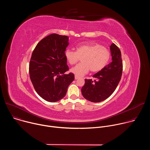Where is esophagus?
<instances>
[{
  "label": "esophagus",
  "instance_id": "34e87169",
  "mask_svg": "<svg viewBox=\"0 0 150 150\" xmlns=\"http://www.w3.org/2000/svg\"><path fill=\"white\" fill-rule=\"evenodd\" d=\"M79 78V77L78 76H75V79H78Z\"/></svg>",
  "mask_w": 150,
  "mask_h": 150
}]
</instances>
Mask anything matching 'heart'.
Instances as JSON below:
<instances>
[{"label":"heart","instance_id":"1","mask_svg":"<svg viewBox=\"0 0 150 150\" xmlns=\"http://www.w3.org/2000/svg\"><path fill=\"white\" fill-rule=\"evenodd\" d=\"M65 56L71 65L77 63L80 57L82 62L71 69L75 76L81 77L87 74L90 70L97 72L102 70L110 58V53L105 47L97 43H85L77 46L76 51L67 49Z\"/></svg>","mask_w":150,"mask_h":150}]
</instances>
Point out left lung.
<instances>
[{
  "instance_id": "obj_1",
  "label": "left lung",
  "mask_w": 150,
  "mask_h": 150,
  "mask_svg": "<svg viewBox=\"0 0 150 150\" xmlns=\"http://www.w3.org/2000/svg\"><path fill=\"white\" fill-rule=\"evenodd\" d=\"M110 50L112 62L94 74V80L85 79L81 89L83 97L91 102H100L109 97L121 79L123 64L120 50L114 43L110 46Z\"/></svg>"
}]
</instances>
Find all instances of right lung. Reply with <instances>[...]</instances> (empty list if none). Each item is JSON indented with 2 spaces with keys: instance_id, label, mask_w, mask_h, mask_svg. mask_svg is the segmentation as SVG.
Listing matches in <instances>:
<instances>
[{
  "instance_id": "add662e5",
  "label": "right lung",
  "mask_w": 150,
  "mask_h": 150,
  "mask_svg": "<svg viewBox=\"0 0 150 150\" xmlns=\"http://www.w3.org/2000/svg\"><path fill=\"white\" fill-rule=\"evenodd\" d=\"M69 37L50 34L37 45L29 65L30 77L37 94L46 101L56 102L65 96L68 87L75 79L65 56Z\"/></svg>"
}]
</instances>
